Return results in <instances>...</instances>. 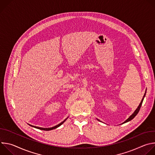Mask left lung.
<instances>
[{"label":"left lung","instance_id":"left-lung-1","mask_svg":"<svg viewBox=\"0 0 155 155\" xmlns=\"http://www.w3.org/2000/svg\"><path fill=\"white\" fill-rule=\"evenodd\" d=\"M146 91H147V90H146ZM146 91H145V94H144V96H143V98H142V101H141V102H140V104H139V105L138 106V107L137 108V109L135 110V112L132 114L124 123H123L122 124H123V123H127V122H128V121H130V120H132V119H133L137 115V114L139 113V110H140V107H141V106H142V102H143V99H144V97H145V94H146ZM97 120H99L98 119H97Z\"/></svg>","mask_w":155,"mask_h":155}]
</instances>
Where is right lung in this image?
<instances>
[{
  "label": "right lung",
  "mask_w": 155,
  "mask_h": 155,
  "mask_svg": "<svg viewBox=\"0 0 155 155\" xmlns=\"http://www.w3.org/2000/svg\"><path fill=\"white\" fill-rule=\"evenodd\" d=\"M68 119V118H66L65 120H64L62 122H61V123H59V124H58V125H56V126H54V127H49V128H43V127H37V126H32V125H31V124H29V125H30L31 126H32V127H35V128H37V129H40V130H52V129H56V128H57V127H58L59 126H60L61 124H62L63 123H64V122H65V121Z\"/></svg>",
  "instance_id": "add662e5"
}]
</instances>
